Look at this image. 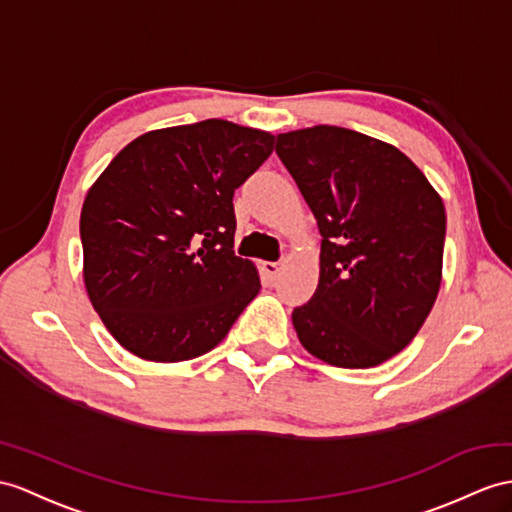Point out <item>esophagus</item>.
<instances>
[{
  "label": "esophagus",
  "instance_id": "obj_1",
  "mask_svg": "<svg viewBox=\"0 0 512 512\" xmlns=\"http://www.w3.org/2000/svg\"><path fill=\"white\" fill-rule=\"evenodd\" d=\"M263 271H265V276H267V280L269 282H273L278 278V273H280V263H263Z\"/></svg>",
  "mask_w": 512,
  "mask_h": 512
}]
</instances>
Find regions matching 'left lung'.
Here are the masks:
<instances>
[{"mask_svg":"<svg viewBox=\"0 0 512 512\" xmlns=\"http://www.w3.org/2000/svg\"><path fill=\"white\" fill-rule=\"evenodd\" d=\"M276 152L321 232L297 339L328 365L376 367L415 339L439 295L443 199L400 149L347 128L278 134Z\"/></svg>","mask_w":512,"mask_h":512,"instance_id":"obj_1","label":"left lung"}]
</instances>
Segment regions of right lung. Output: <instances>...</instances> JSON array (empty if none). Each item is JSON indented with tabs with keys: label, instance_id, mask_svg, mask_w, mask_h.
I'll list each match as a JSON object with an SVG mask.
<instances>
[{
	"label": "right lung",
	"instance_id": "1",
	"mask_svg": "<svg viewBox=\"0 0 512 512\" xmlns=\"http://www.w3.org/2000/svg\"><path fill=\"white\" fill-rule=\"evenodd\" d=\"M265 130L206 119L141 134L80 215L84 286L115 341L152 363L217 347L260 291L234 256V191L273 152Z\"/></svg>",
	"mask_w": 512,
	"mask_h": 512
}]
</instances>
